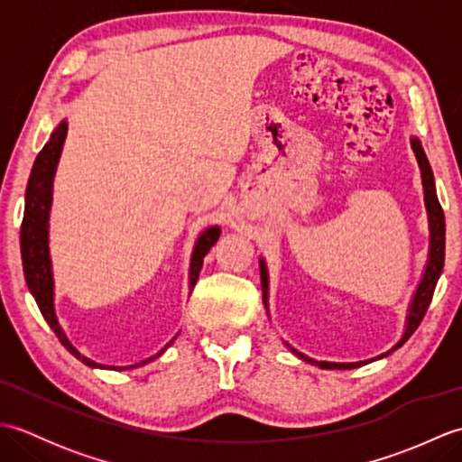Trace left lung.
Here are the masks:
<instances>
[{
	"label": "left lung",
	"mask_w": 462,
	"mask_h": 462,
	"mask_svg": "<svg viewBox=\"0 0 462 462\" xmlns=\"http://www.w3.org/2000/svg\"><path fill=\"white\" fill-rule=\"evenodd\" d=\"M411 146H413L415 156H417V162L420 166V176H423V189H425V206H427V212H429V230H430V248H429V262H427V268L423 273V280H420L419 288L413 296V301H411V308H409V316H407V328L403 337L397 343L393 349H389L387 353H383L381 357H387L391 351H395L397 347L403 346V343L413 336L415 329L419 328V323L423 321L425 313L429 310V303L433 300V293H435V286L439 282L440 272H443L445 266V214L443 208H440L439 199H437V190H435V179H433V171H430V164L427 161V154L423 151V144H420L419 139H411ZM260 278H262V300H263V306L268 308V272H266V263L263 260H260ZM293 353H296L298 357H301L303 361L311 363V365H318L321 369H356L365 365V363L373 361H357V363H329V361H316L311 357H306L303 353L296 351L293 347H290ZM377 359V357H375Z\"/></svg>",
	"instance_id": "8db88e82"
}]
</instances>
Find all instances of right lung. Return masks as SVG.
<instances>
[{
    "instance_id": "obj_1",
    "label": "right lung",
    "mask_w": 462,
    "mask_h": 462,
    "mask_svg": "<svg viewBox=\"0 0 462 462\" xmlns=\"http://www.w3.org/2000/svg\"><path fill=\"white\" fill-rule=\"evenodd\" d=\"M65 136H67V123L63 121L59 123L57 129L51 133V139H49V143L43 146L42 152L37 154L32 169V176H29L27 190H25V212H23V222H22V236H19L22 238L23 273H25L27 288L33 293V298L37 301L39 310H42L45 321L49 323V328L55 331V336L63 343L65 349H69V353L75 356L77 359H81L85 365L103 367L99 363L83 357L81 353L69 343L61 326H59L55 308H53V273H51V258H49V208H51L53 176H55L59 156H61V151H63ZM218 238H220V228L218 226H210V228H206L199 236V240H196V246L192 250V260H190V291L196 286V280H199L204 256L208 254V250L214 246ZM172 341L166 343L164 349L169 347ZM161 353H156L154 357L136 363V365H131V369L156 359Z\"/></svg>"
}]
</instances>
